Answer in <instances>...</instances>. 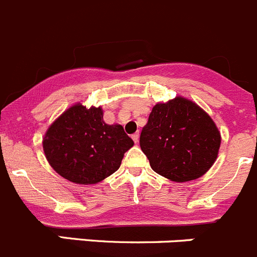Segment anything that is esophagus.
Instances as JSON below:
<instances>
[{"label":"esophagus","mask_w":257,"mask_h":257,"mask_svg":"<svg viewBox=\"0 0 257 257\" xmlns=\"http://www.w3.org/2000/svg\"><path fill=\"white\" fill-rule=\"evenodd\" d=\"M131 138H133V140L135 141V143H139V138H140V135H139V133H136V134H134Z\"/></svg>","instance_id":"1"}]
</instances>
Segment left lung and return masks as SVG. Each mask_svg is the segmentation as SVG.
<instances>
[{
  "label": "left lung",
  "mask_w": 257,
  "mask_h": 257,
  "mask_svg": "<svg viewBox=\"0 0 257 257\" xmlns=\"http://www.w3.org/2000/svg\"><path fill=\"white\" fill-rule=\"evenodd\" d=\"M219 145L211 117L182 97L154 106L140 136L154 172L178 183L202 177L213 165Z\"/></svg>",
  "instance_id": "8db88e82"
}]
</instances>
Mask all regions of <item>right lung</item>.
Instances as JSON below:
<instances>
[{"label": "right lung", "mask_w": 257, "mask_h": 257, "mask_svg": "<svg viewBox=\"0 0 257 257\" xmlns=\"http://www.w3.org/2000/svg\"><path fill=\"white\" fill-rule=\"evenodd\" d=\"M121 124H107L101 107L75 104L54 122L43 141L55 172L77 184H96L113 174L133 148Z\"/></svg>", "instance_id": "add662e5"}]
</instances>
